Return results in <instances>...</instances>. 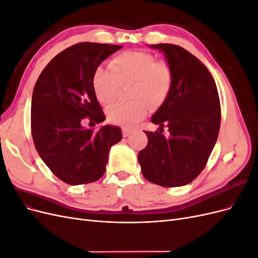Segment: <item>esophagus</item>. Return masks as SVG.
<instances>
[{
	"instance_id": "1",
	"label": "esophagus",
	"mask_w": 258,
	"mask_h": 258,
	"mask_svg": "<svg viewBox=\"0 0 258 258\" xmlns=\"http://www.w3.org/2000/svg\"><path fill=\"white\" fill-rule=\"evenodd\" d=\"M130 134H131V130H130V129H128V128H122V136H123L124 138L129 137Z\"/></svg>"
}]
</instances>
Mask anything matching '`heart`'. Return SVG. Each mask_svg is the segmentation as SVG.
Listing matches in <instances>:
<instances>
[{
  "label": "heart",
  "instance_id": "b5f03b06",
  "mask_svg": "<svg viewBox=\"0 0 258 258\" xmlns=\"http://www.w3.org/2000/svg\"><path fill=\"white\" fill-rule=\"evenodd\" d=\"M110 68L99 67L92 76V88L104 106L114 103L119 83L134 82L129 103H118L107 112L108 120L122 127H132L146 114L147 105L163 102L172 84V73L166 62L156 60L145 51H126L112 59Z\"/></svg>",
  "mask_w": 258,
  "mask_h": 258
}]
</instances>
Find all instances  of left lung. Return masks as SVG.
Here are the masks:
<instances>
[{"mask_svg":"<svg viewBox=\"0 0 258 258\" xmlns=\"http://www.w3.org/2000/svg\"><path fill=\"white\" fill-rule=\"evenodd\" d=\"M165 53L172 73L167 98L152 122L158 131H145L148 142L138 160L143 176L163 187L192 182L205 169L221 126V105L215 82L202 62L173 44L151 45ZM168 128V136L162 128Z\"/></svg>","mask_w":258,"mask_h":258,"instance_id":"8db88e82","label":"left lung"}]
</instances>
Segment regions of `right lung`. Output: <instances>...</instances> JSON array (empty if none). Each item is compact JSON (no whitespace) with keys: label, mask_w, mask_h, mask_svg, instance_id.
<instances>
[{"label":"right lung","mask_w":258,"mask_h":258,"mask_svg":"<svg viewBox=\"0 0 258 258\" xmlns=\"http://www.w3.org/2000/svg\"><path fill=\"white\" fill-rule=\"evenodd\" d=\"M120 45L80 43L51 59L38 76L31 101V132L36 151L51 172L70 185L96 182L105 172L111 147L122 134L116 126L86 129L88 117L100 123L102 112L92 88L98 67Z\"/></svg>","instance_id":"right-lung-1"}]
</instances>
